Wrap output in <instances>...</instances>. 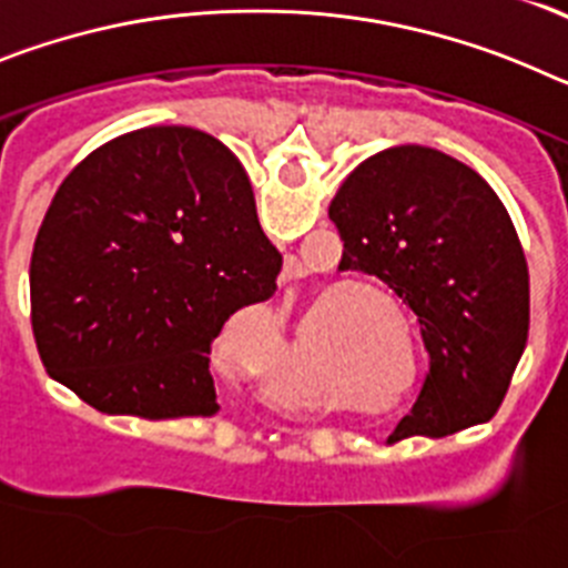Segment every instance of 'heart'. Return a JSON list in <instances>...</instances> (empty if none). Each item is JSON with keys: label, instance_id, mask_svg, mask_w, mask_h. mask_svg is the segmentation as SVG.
Segmentation results:
<instances>
[{"label": "heart", "instance_id": "heart-1", "mask_svg": "<svg viewBox=\"0 0 568 568\" xmlns=\"http://www.w3.org/2000/svg\"><path fill=\"white\" fill-rule=\"evenodd\" d=\"M375 341H381V338H375Z\"/></svg>", "mask_w": 568, "mask_h": 568}]
</instances>
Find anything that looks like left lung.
Instances as JSON below:
<instances>
[{
	"label": "left lung",
	"mask_w": 568,
	"mask_h": 568,
	"mask_svg": "<svg viewBox=\"0 0 568 568\" xmlns=\"http://www.w3.org/2000/svg\"><path fill=\"white\" fill-rule=\"evenodd\" d=\"M338 270L378 278L418 315L429 375L389 440L446 435L498 413L529 338V267L495 190L420 144L375 153L329 204Z\"/></svg>",
	"instance_id": "1"
}]
</instances>
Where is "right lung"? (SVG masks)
I'll return each instance as SVG.
<instances>
[{
    "instance_id": "right-lung-1",
    "label": "right lung",
    "mask_w": 568,
    "mask_h": 568,
    "mask_svg": "<svg viewBox=\"0 0 568 568\" xmlns=\"http://www.w3.org/2000/svg\"><path fill=\"white\" fill-rule=\"evenodd\" d=\"M247 173L193 128L124 133L70 170L30 258L39 358L99 413H219L210 346L275 293Z\"/></svg>"
}]
</instances>
